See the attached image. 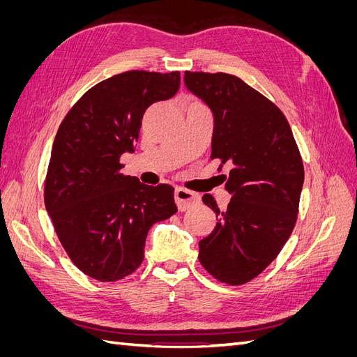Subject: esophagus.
I'll list each match as a JSON object with an SVG mask.
<instances>
[{"label": "esophagus", "mask_w": 357, "mask_h": 357, "mask_svg": "<svg viewBox=\"0 0 357 357\" xmlns=\"http://www.w3.org/2000/svg\"><path fill=\"white\" fill-rule=\"evenodd\" d=\"M174 198H176V204H177V208L180 211H186L193 205H197L199 202V195L197 193H193L185 188H177L174 192Z\"/></svg>", "instance_id": "1"}]
</instances>
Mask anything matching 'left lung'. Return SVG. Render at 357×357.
<instances>
[{"label":"left lung","instance_id":"1","mask_svg":"<svg viewBox=\"0 0 357 357\" xmlns=\"http://www.w3.org/2000/svg\"><path fill=\"white\" fill-rule=\"evenodd\" d=\"M188 89L214 116L211 159L231 193L228 208L205 193L219 222L199 241V262L222 283H248L271 264L295 228L304 164L286 116L261 92L226 73H185Z\"/></svg>","mask_w":357,"mask_h":357}]
</instances>
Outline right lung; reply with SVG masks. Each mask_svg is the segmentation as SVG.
Masks as SVG:
<instances>
[{
  "instance_id": "1",
  "label": "right lung",
  "mask_w": 357,
  "mask_h": 357,
  "mask_svg": "<svg viewBox=\"0 0 357 357\" xmlns=\"http://www.w3.org/2000/svg\"><path fill=\"white\" fill-rule=\"evenodd\" d=\"M180 73L126 71L95 84L63 117L53 142L45 205L73 264L98 282L132 274L149 229L177 211L174 188L121 172L146 110L172 98Z\"/></svg>"
}]
</instances>
